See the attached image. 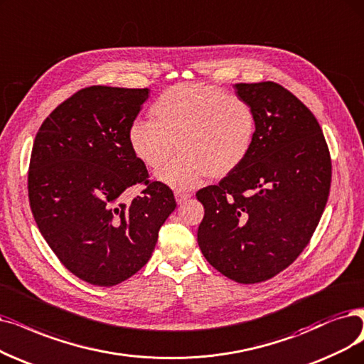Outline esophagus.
Listing matches in <instances>:
<instances>
[{"instance_id": "esophagus-1", "label": "esophagus", "mask_w": 364, "mask_h": 364, "mask_svg": "<svg viewBox=\"0 0 364 364\" xmlns=\"http://www.w3.org/2000/svg\"><path fill=\"white\" fill-rule=\"evenodd\" d=\"M190 197H191L190 193H183V191H176V193H174V198H176L178 205H182V203H185Z\"/></svg>"}]
</instances>
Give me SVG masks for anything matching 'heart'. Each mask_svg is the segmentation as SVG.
<instances>
[{"mask_svg":"<svg viewBox=\"0 0 364 364\" xmlns=\"http://www.w3.org/2000/svg\"><path fill=\"white\" fill-rule=\"evenodd\" d=\"M149 116L152 121L129 125L128 146L151 170L163 168L178 146V158L158 173L159 181L178 191L237 170L257 136V116L248 101L208 83L170 86L155 98Z\"/></svg>","mask_w":364,"mask_h":364,"instance_id":"obj_1","label":"heart"}]
</instances>
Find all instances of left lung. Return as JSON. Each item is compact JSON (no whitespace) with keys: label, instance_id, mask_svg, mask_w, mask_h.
<instances>
[{"label":"left lung","instance_id":"left-lung-1","mask_svg":"<svg viewBox=\"0 0 364 364\" xmlns=\"http://www.w3.org/2000/svg\"><path fill=\"white\" fill-rule=\"evenodd\" d=\"M252 106L257 136L245 163L196 196L205 206L198 246L239 284L263 282L303 252L321 220L331 158L314 113L274 82L237 83Z\"/></svg>","mask_w":364,"mask_h":364}]
</instances>
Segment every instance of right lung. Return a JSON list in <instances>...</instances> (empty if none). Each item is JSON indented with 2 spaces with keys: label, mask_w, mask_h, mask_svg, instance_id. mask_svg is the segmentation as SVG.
I'll use <instances>...</instances> for the list:
<instances>
[{
  "label": "right lung",
  "mask_w": 364,
  "mask_h": 364,
  "mask_svg": "<svg viewBox=\"0 0 364 364\" xmlns=\"http://www.w3.org/2000/svg\"><path fill=\"white\" fill-rule=\"evenodd\" d=\"M149 90L88 86L43 121L36 136L28 198L58 259L85 282L113 287L148 263L158 231L176 208L173 191L151 181L127 133ZM144 186L122 201L125 189Z\"/></svg>",
  "instance_id": "1"
}]
</instances>
